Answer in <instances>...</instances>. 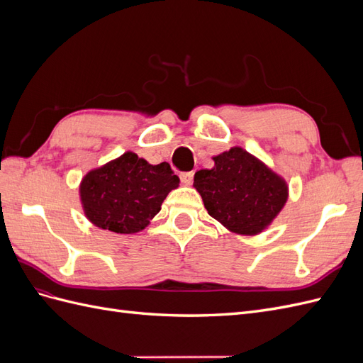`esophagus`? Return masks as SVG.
<instances>
[{
  "mask_svg": "<svg viewBox=\"0 0 363 363\" xmlns=\"http://www.w3.org/2000/svg\"><path fill=\"white\" fill-rule=\"evenodd\" d=\"M192 180H194V172H182V174H180V182H182L184 186L192 184Z\"/></svg>",
  "mask_w": 363,
  "mask_h": 363,
  "instance_id": "1",
  "label": "esophagus"
}]
</instances>
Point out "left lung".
I'll use <instances>...</instances> for the list:
<instances>
[{
  "label": "left lung",
  "mask_w": 363,
  "mask_h": 363,
  "mask_svg": "<svg viewBox=\"0 0 363 363\" xmlns=\"http://www.w3.org/2000/svg\"><path fill=\"white\" fill-rule=\"evenodd\" d=\"M212 159V169L194 175V188L201 195L207 213L232 233H262L288 201L286 180L240 147Z\"/></svg>",
  "instance_id": "8db88e82"
}]
</instances>
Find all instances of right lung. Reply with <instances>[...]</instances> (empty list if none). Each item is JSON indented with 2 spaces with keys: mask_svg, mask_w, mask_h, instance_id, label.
I'll list each match as a JSON object with an SVG mask.
<instances>
[{
  "mask_svg": "<svg viewBox=\"0 0 363 363\" xmlns=\"http://www.w3.org/2000/svg\"><path fill=\"white\" fill-rule=\"evenodd\" d=\"M169 163L151 164L133 151L86 172L79 186L84 216L95 227L121 235L144 230L179 188Z\"/></svg>",
  "mask_w": 363,
  "mask_h": 363,
  "instance_id": "obj_1",
  "label": "right lung"
}]
</instances>
